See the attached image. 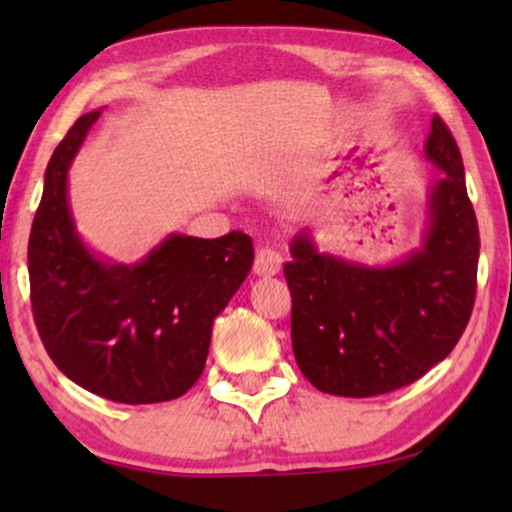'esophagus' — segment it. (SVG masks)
<instances>
[{"mask_svg": "<svg viewBox=\"0 0 512 512\" xmlns=\"http://www.w3.org/2000/svg\"><path fill=\"white\" fill-rule=\"evenodd\" d=\"M282 261L284 258L279 251L270 249V247H261L258 249L256 261H254V272L258 277H272L282 270Z\"/></svg>", "mask_w": 512, "mask_h": 512, "instance_id": "1", "label": "esophagus"}]
</instances>
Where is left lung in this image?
I'll list each match as a JSON object with an SVG mask.
<instances>
[{
    "mask_svg": "<svg viewBox=\"0 0 512 512\" xmlns=\"http://www.w3.org/2000/svg\"><path fill=\"white\" fill-rule=\"evenodd\" d=\"M424 156L443 170L429 193L422 249L391 265L321 254L310 235L284 265L298 368L324 394L368 398L412 384L445 359L471 319L478 219L452 132L433 116Z\"/></svg>",
    "mask_w": 512,
    "mask_h": 512,
    "instance_id": "8db88e82",
    "label": "left lung"
}]
</instances>
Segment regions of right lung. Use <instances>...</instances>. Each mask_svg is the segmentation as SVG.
I'll return each instance as SVG.
<instances>
[{"label":"right lung","instance_id":"right-lung-1","mask_svg":"<svg viewBox=\"0 0 512 512\" xmlns=\"http://www.w3.org/2000/svg\"><path fill=\"white\" fill-rule=\"evenodd\" d=\"M102 111L83 114L48 160L27 270L34 324L69 380L116 403L184 396L205 370L214 319L254 263L242 230L174 233L139 263L100 258L76 233L67 174Z\"/></svg>","mask_w":512,"mask_h":512}]
</instances>
